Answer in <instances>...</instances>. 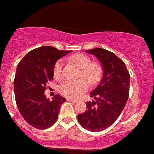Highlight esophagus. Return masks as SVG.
Returning <instances> with one entry per match:
<instances>
[{
  "label": "esophagus",
  "mask_w": 154,
  "mask_h": 154,
  "mask_svg": "<svg viewBox=\"0 0 154 154\" xmlns=\"http://www.w3.org/2000/svg\"><path fill=\"white\" fill-rule=\"evenodd\" d=\"M67 101H72V102H76V101H78V100H76V99H73V98H70V97H68V98H67Z\"/></svg>",
  "instance_id": "34e87169"
}]
</instances>
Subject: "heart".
I'll list each match as a JSON object with an SVG mask.
<instances>
[{
  "instance_id": "obj_1",
  "label": "heart",
  "mask_w": 154,
  "mask_h": 154,
  "mask_svg": "<svg viewBox=\"0 0 154 154\" xmlns=\"http://www.w3.org/2000/svg\"><path fill=\"white\" fill-rule=\"evenodd\" d=\"M71 60L81 68L79 73L80 77H84L90 83L95 84L100 81L102 75V69L100 63L97 62H91L88 56L77 53L71 57ZM53 75L56 79L63 78V60H57L53 66ZM88 82L83 78L79 79H68L63 82L59 86L60 94L69 97H77L81 94L87 90Z\"/></svg>"
}]
</instances>
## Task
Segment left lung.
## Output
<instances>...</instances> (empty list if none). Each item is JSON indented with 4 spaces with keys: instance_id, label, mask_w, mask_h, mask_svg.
Segmentation results:
<instances>
[{
    "instance_id": "8db88e82",
    "label": "left lung",
    "mask_w": 154,
    "mask_h": 154,
    "mask_svg": "<svg viewBox=\"0 0 154 154\" xmlns=\"http://www.w3.org/2000/svg\"><path fill=\"white\" fill-rule=\"evenodd\" d=\"M86 52L97 57L104 73L100 84L91 93L95 101H87V109L77 117L82 128L98 132L113 124L125 107L129 97L130 74L124 62L113 53L101 48Z\"/></svg>"
}]
</instances>
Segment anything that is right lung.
I'll use <instances>...</instances> for the list:
<instances>
[{"label": "right lung", "instance_id": "obj_1", "mask_svg": "<svg viewBox=\"0 0 154 154\" xmlns=\"http://www.w3.org/2000/svg\"><path fill=\"white\" fill-rule=\"evenodd\" d=\"M70 51L42 46L29 52L18 63L14 79L16 102L23 119L34 128L44 130L57 120L65 97L56 94L52 101L45 96L49 81L53 79V66Z\"/></svg>", "mask_w": 154, "mask_h": 154}]
</instances>
